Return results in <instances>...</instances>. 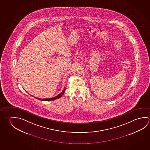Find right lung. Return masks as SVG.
I'll return each instance as SVG.
<instances>
[{
  "instance_id": "obj_1",
  "label": "right lung",
  "mask_w": 150,
  "mask_h": 150,
  "mask_svg": "<svg viewBox=\"0 0 150 150\" xmlns=\"http://www.w3.org/2000/svg\"><path fill=\"white\" fill-rule=\"evenodd\" d=\"M65 87L64 88V89L62 91V92H61V93L59 94H58V95L56 96L55 97H52V98H37V97H35V98H36L38 100H43V101H50V100H56V99H58L61 98L63 95H64V93H65Z\"/></svg>"
}]
</instances>
